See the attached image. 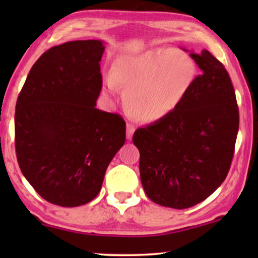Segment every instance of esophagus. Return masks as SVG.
Wrapping results in <instances>:
<instances>
[{
  "label": "esophagus",
  "mask_w": 258,
  "mask_h": 258,
  "mask_svg": "<svg viewBox=\"0 0 258 258\" xmlns=\"http://www.w3.org/2000/svg\"><path fill=\"white\" fill-rule=\"evenodd\" d=\"M134 133H135V126L128 123V124H126V139L132 140Z\"/></svg>",
  "instance_id": "esophagus-1"
}]
</instances>
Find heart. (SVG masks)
I'll list each match as a JSON object with an SVG mask.
<instances>
[{
	"instance_id": "heart-1",
	"label": "heart",
	"mask_w": 258,
	"mask_h": 258,
	"mask_svg": "<svg viewBox=\"0 0 258 258\" xmlns=\"http://www.w3.org/2000/svg\"><path fill=\"white\" fill-rule=\"evenodd\" d=\"M197 77V66L177 49L155 48L115 62L112 77L104 89L111 94L115 83L123 90V105L140 122H156L179 107Z\"/></svg>"
}]
</instances>
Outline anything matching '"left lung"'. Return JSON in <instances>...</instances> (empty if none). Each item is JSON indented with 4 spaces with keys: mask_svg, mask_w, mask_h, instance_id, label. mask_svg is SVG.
Wrapping results in <instances>:
<instances>
[{
    "mask_svg": "<svg viewBox=\"0 0 258 258\" xmlns=\"http://www.w3.org/2000/svg\"><path fill=\"white\" fill-rule=\"evenodd\" d=\"M190 57L201 74L186 97L170 115L137 129L133 137L147 196L174 209L196 206L222 184L239 124L235 90L224 66L206 49L191 51Z\"/></svg>",
    "mask_w": 258,
    "mask_h": 258,
    "instance_id": "obj_1",
    "label": "left lung"
}]
</instances>
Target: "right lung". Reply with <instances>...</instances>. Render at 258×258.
Returning a JSON list of instances; mask_svg holds the SVG:
<instances>
[{
    "instance_id": "obj_1",
    "label": "right lung",
    "mask_w": 258,
    "mask_h": 258,
    "mask_svg": "<svg viewBox=\"0 0 258 258\" xmlns=\"http://www.w3.org/2000/svg\"><path fill=\"white\" fill-rule=\"evenodd\" d=\"M104 48L100 40L50 48L35 62L17 98L20 169L38 195L56 206L93 201L125 142L121 116L96 108Z\"/></svg>"
}]
</instances>
